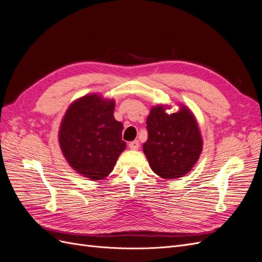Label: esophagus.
<instances>
[{
  "mask_svg": "<svg viewBox=\"0 0 262 262\" xmlns=\"http://www.w3.org/2000/svg\"><path fill=\"white\" fill-rule=\"evenodd\" d=\"M139 146H140V143H139L138 140L132 141V142H130V143H129V147H130L131 149H138Z\"/></svg>",
  "mask_w": 262,
  "mask_h": 262,
  "instance_id": "esophagus-1",
  "label": "esophagus"
}]
</instances>
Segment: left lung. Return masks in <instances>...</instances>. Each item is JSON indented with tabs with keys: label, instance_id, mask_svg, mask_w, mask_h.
I'll return each instance as SVG.
<instances>
[{
	"label": "left lung",
	"instance_id": "obj_1",
	"mask_svg": "<svg viewBox=\"0 0 262 262\" xmlns=\"http://www.w3.org/2000/svg\"><path fill=\"white\" fill-rule=\"evenodd\" d=\"M166 107L152 108L146 120L144 154L156 175L165 179L182 177L199 160L202 139L193 115L182 107L167 115Z\"/></svg>",
	"mask_w": 262,
	"mask_h": 262
}]
</instances>
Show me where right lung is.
Segmentation results:
<instances>
[{"instance_id": "1", "label": "right lung", "mask_w": 262, "mask_h": 262, "mask_svg": "<svg viewBox=\"0 0 262 262\" xmlns=\"http://www.w3.org/2000/svg\"><path fill=\"white\" fill-rule=\"evenodd\" d=\"M115 101L89 95L73 102L63 118L59 141L69 164L84 177L108 176L125 148L123 124L114 117Z\"/></svg>"}]
</instances>
